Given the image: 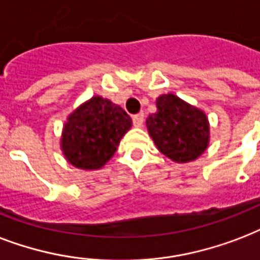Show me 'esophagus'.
<instances>
[{"instance_id":"obj_1","label":"esophagus","mask_w":260,"mask_h":260,"mask_svg":"<svg viewBox=\"0 0 260 260\" xmlns=\"http://www.w3.org/2000/svg\"><path fill=\"white\" fill-rule=\"evenodd\" d=\"M132 121H134L135 126H142L144 122V113H139L132 117Z\"/></svg>"}]
</instances>
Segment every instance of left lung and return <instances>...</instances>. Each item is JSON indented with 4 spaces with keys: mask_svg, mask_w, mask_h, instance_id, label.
Returning <instances> with one entry per match:
<instances>
[{
    "mask_svg": "<svg viewBox=\"0 0 260 260\" xmlns=\"http://www.w3.org/2000/svg\"><path fill=\"white\" fill-rule=\"evenodd\" d=\"M146 122L156 148L177 164L195 161L209 146L210 126L205 113L173 94L156 99V113Z\"/></svg>",
    "mask_w": 260,
    "mask_h": 260,
    "instance_id": "8db88e82",
    "label": "left lung"
}]
</instances>
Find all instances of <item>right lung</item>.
<instances>
[{"label":"right lung","mask_w":260,"mask_h":260,"mask_svg":"<svg viewBox=\"0 0 260 260\" xmlns=\"http://www.w3.org/2000/svg\"><path fill=\"white\" fill-rule=\"evenodd\" d=\"M132 126L124 109L102 96H92L68 117L62 129L61 148L71 165L95 170L116 152Z\"/></svg>","instance_id":"obj_1"}]
</instances>
